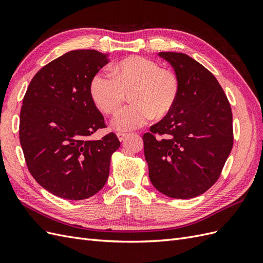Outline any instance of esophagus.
I'll use <instances>...</instances> for the list:
<instances>
[{
  "label": "esophagus",
  "instance_id": "obj_1",
  "mask_svg": "<svg viewBox=\"0 0 263 263\" xmlns=\"http://www.w3.org/2000/svg\"><path fill=\"white\" fill-rule=\"evenodd\" d=\"M117 137H118L119 141H124L127 137H128V135L124 134V133H118V134H117Z\"/></svg>",
  "mask_w": 263,
  "mask_h": 263
}]
</instances>
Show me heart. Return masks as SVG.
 I'll use <instances>...</instances> for the list:
<instances>
[{"label":"heart","instance_id":"1","mask_svg":"<svg viewBox=\"0 0 263 263\" xmlns=\"http://www.w3.org/2000/svg\"><path fill=\"white\" fill-rule=\"evenodd\" d=\"M112 77L98 73L90 83L94 104L104 114H115L132 92L134 104L123 108L113 121V128L130 132L146 125L154 116L168 115L179 98L180 82L177 74L161 69L158 62L130 55L110 68Z\"/></svg>","mask_w":263,"mask_h":263}]
</instances>
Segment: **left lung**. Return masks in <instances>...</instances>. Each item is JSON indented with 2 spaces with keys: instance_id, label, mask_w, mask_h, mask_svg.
<instances>
[{
  "instance_id": "1",
  "label": "left lung",
  "mask_w": 263,
  "mask_h": 263,
  "mask_svg": "<svg viewBox=\"0 0 263 263\" xmlns=\"http://www.w3.org/2000/svg\"><path fill=\"white\" fill-rule=\"evenodd\" d=\"M180 82L176 105L142 137L149 179L162 194L192 198L219 178L233 148V114L210 71L182 52H159ZM156 134H159L158 138Z\"/></svg>"
}]
</instances>
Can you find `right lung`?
<instances>
[{
	"label": "right lung",
	"instance_id": "obj_1",
	"mask_svg": "<svg viewBox=\"0 0 263 263\" xmlns=\"http://www.w3.org/2000/svg\"><path fill=\"white\" fill-rule=\"evenodd\" d=\"M107 63L98 50L69 51L39 70L27 87L21 146L31 176L55 196L85 200L107 181L121 142L114 133L91 139L105 124L90 94L92 78Z\"/></svg>",
	"mask_w": 263,
	"mask_h": 263
}]
</instances>
